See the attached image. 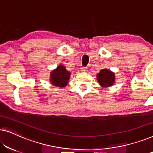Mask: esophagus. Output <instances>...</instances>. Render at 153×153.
I'll return each mask as SVG.
<instances>
[{"instance_id":"esophagus-1","label":"esophagus","mask_w":153,"mask_h":153,"mask_svg":"<svg viewBox=\"0 0 153 153\" xmlns=\"http://www.w3.org/2000/svg\"><path fill=\"white\" fill-rule=\"evenodd\" d=\"M81 70L83 72H86L88 71V68H84V67H83V68H81Z\"/></svg>"}]
</instances>
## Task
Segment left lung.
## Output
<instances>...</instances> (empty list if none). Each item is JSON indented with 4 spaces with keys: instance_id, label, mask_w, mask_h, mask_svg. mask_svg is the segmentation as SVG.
I'll return each instance as SVG.
<instances>
[{
    "instance_id": "1",
    "label": "left lung",
    "mask_w": 153,
    "mask_h": 153,
    "mask_svg": "<svg viewBox=\"0 0 153 153\" xmlns=\"http://www.w3.org/2000/svg\"><path fill=\"white\" fill-rule=\"evenodd\" d=\"M97 79L102 87H109L115 82V74L107 69H103L97 74Z\"/></svg>"
}]
</instances>
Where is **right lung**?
Masks as SVG:
<instances>
[{
  "label": "right lung",
  "mask_w": 153,
  "mask_h": 153,
  "mask_svg": "<svg viewBox=\"0 0 153 153\" xmlns=\"http://www.w3.org/2000/svg\"><path fill=\"white\" fill-rule=\"evenodd\" d=\"M71 73L65 69L62 65L58 66L52 71L50 75V81L51 84L58 87H65L68 85Z\"/></svg>",
  "instance_id": "1"
}]
</instances>
